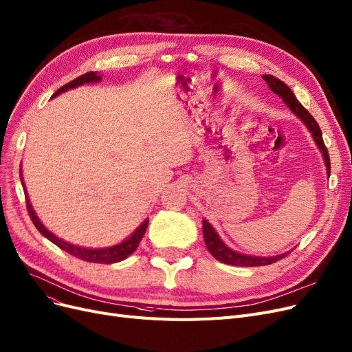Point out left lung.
<instances>
[{"label":"left lung","mask_w":352,"mask_h":352,"mask_svg":"<svg viewBox=\"0 0 352 352\" xmlns=\"http://www.w3.org/2000/svg\"><path fill=\"white\" fill-rule=\"evenodd\" d=\"M264 80L267 81L268 87L271 88L272 93H276L278 97L283 98V101L287 104V107L300 119L306 127L309 129V132L314 136L318 148L320 149L323 160H324V165H327L328 169V175L331 174V161H329V153L327 146L323 143V138H322V132L320 127L316 123V120L311 116L298 100L296 98V96L293 94V91L285 85L278 78L272 76V75H263ZM203 236H204V242L207 250L209 252L217 259V261L228 264V265H236V267H259V265H270L272 263L280 261L281 258H284L287 254H281V255H276V256H254V255H245V254H239L236 251L230 250L228 245L223 243V241L219 238L217 232L214 230V228L207 222V220H203ZM292 252V251H290Z\"/></svg>","instance_id":"left-lung-1"}]
</instances>
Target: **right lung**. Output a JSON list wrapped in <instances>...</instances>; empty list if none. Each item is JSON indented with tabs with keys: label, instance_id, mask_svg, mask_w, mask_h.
<instances>
[{
	"label": "right lung",
	"instance_id": "1",
	"mask_svg": "<svg viewBox=\"0 0 352 352\" xmlns=\"http://www.w3.org/2000/svg\"><path fill=\"white\" fill-rule=\"evenodd\" d=\"M101 80V76L97 74V72H87L81 76L75 78L74 81L65 84L63 87H60L56 93L52 96V98L59 96L60 93H65V91H68L71 88H75V87H80L82 84H89V82H98ZM20 179H21V184L24 186L23 183V177H21V169H20ZM24 196H25V207H28V212H29V216L32 219L33 225L36 226V229L42 233V235L45 238H47L50 242H54L56 246H59L60 250H63L65 252L71 254L72 256H76L80 259H84V261L87 263H96V264H113V263H119V261H123V259H126L129 255H132L136 248L139 246V242L142 241L143 235H145L146 232V228H148V223L149 220H145L133 233L130 235L126 241H123L122 243H117L114 246H109V248H100V250H91V248H82V246H78V245H72L69 242H65L63 239H59L58 236H55L54 233H52L50 230H47L43 223L41 222V219H38L33 210V207L30 204V200H29V196H28V191H25V187H24Z\"/></svg>",
	"mask_w": 352,
	"mask_h": 352
}]
</instances>
